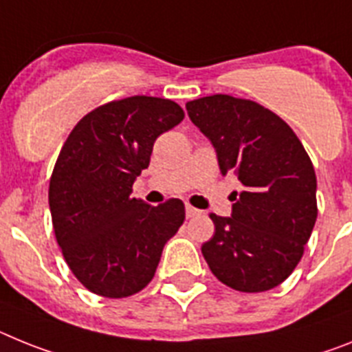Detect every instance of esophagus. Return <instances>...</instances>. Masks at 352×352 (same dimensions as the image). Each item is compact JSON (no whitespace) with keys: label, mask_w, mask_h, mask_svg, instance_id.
I'll list each match as a JSON object with an SVG mask.
<instances>
[{"label":"esophagus","mask_w":352,"mask_h":352,"mask_svg":"<svg viewBox=\"0 0 352 352\" xmlns=\"http://www.w3.org/2000/svg\"><path fill=\"white\" fill-rule=\"evenodd\" d=\"M197 214H200V210L195 209V207L191 206H186V216H188V218H193V216H197Z\"/></svg>","instance_id":"obj_1"}]
</instances>
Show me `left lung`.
Instances as JSON below:
<instances>
[{
	"instance_id": "8db88e82",
	"label": "left lung",
	"mask_w": 352,
	"mask_h": 352,
	"mask_svg": "<svg viewBox=\"0 0 352 352\" xmlns=\"http://www.w3.org/2000/svg\"><path fill=\"white\" fill-rule=\"evenodd\" d=\"M212 143L223 175L235 173L230 218L210 214L214 235L201 246L219 282L264 292L287 280L317 219L314 164L294 131L253 100L209 96L186 104Z\"/></svg>"
}]
</instances>
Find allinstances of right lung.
Masks as SVG:
<instances>
[{
    "label": "right lung",
    "instance_id": "obj_1",
    "mask_svg": "<svg viewBox=\"0 0 352 352\" xmlns=\"http://www.w3.org/2000/svg\"><path fill=\"white\" fill-rule=\"evenodd\" d=\"M182 118L170 99L127 97L88 113L63 143L49 209L65 262L94 294L127 298L148 285L164 244L184 223L179 198L157 207L131 198L157 136Z\"/></svg>",
    "mask_w": 352,
    "mask_h": 352
}]
</instances>
